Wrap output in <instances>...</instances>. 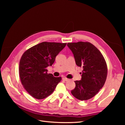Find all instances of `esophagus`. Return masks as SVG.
<instances>
[{
    "label": "esophagus",
    "instance_id": "obj_1",
    "mask_svg": "<svg viewBox=\"0 0 125 125\" xmlns=\"http://www.w3.org/2000/svg\"><path fill=\"white\" fill-rule=\"evenodd\" d=\"M62 80H64V81H68L69 80V79H68V78H62Z\"/></svg>",
    "mask_w": 125,
    "mask_h": 125
}]
</instances>
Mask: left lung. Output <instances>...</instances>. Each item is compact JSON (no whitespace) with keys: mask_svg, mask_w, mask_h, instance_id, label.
Here are the masks:
<instances>
[{"mask_svg":"<svg viewBox=\"0 0 125 125\" xmlns=\"http://www.w3.org/2000/svg\"><path fill=\"white\" fill-rule=\"evenodd\" d=\"M76 65L83 68L81 80L74 81L75 88L71 93L76 99L85 101L91 99L105 84L107 66L103 55L88 42L68 43Z\"/></svg>","mask_w":125,"mask_h":125,"instance_id":"8db88e82","label":"left lung"}]
</instances>
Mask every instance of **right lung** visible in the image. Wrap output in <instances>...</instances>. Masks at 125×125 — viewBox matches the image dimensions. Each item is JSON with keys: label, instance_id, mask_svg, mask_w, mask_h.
Instances as JSON below:
<instances>
[{"label": "right lung", "instance_id": "obj_1", "mask_svg": "<svg viewBox=\"0 0 125 125\" xmlns=\"http://www.w3.org/2000/svg\"><path fill=\"white\" fill-rule=\"evenodd\" d=\"M67 43L44 42L26 50L19 62V76L22 84L33 97L42 100L54 92L62 78L47 73V67L52 66L56 56Z\"/></svg>", "mask_w": 125, "mask_h": 125}]
</instances>
